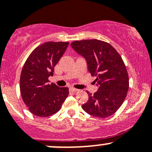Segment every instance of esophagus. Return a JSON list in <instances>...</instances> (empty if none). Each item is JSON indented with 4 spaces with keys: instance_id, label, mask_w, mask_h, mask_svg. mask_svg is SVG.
Returning a JSON list of instances; mask_svg holds the SVG:
<instances>
[{
    "instance_id": "34e87169",
    "label": "esophagus",
    "mask_w": 152,
    "mask_h": 152,
    "mask_svg": "<svg viewBox=\"0 0 152 152\" xmlns=\"http://www.w3.org/2000/svg\"><path fill=\"white\" fill-rule=\"evenodd\" d=\"M78 91V89L74 88H69V91L76 92V91Z\"/></svg>"
}]
</instances>
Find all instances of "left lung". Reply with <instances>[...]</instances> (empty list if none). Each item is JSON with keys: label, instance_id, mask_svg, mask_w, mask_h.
<instances>
[{"label": "left lung", "instance_id": "1", "mask_svg": "<svg viewBox=\"0 0 152 152\" xmlns=\"http://www.w3.org/2000/svg\"><path fill=\"white\" fill-rule=\"evenodd\" d=\"M71 47L86 61L88 70L96 76L98 90L82 105L88 114L104 118L114 114L124 103L129 88L127 69L121 57L108 42L98 39L74 41Z\"/></svg>", "mask_w": 152, "mask_h": 152}]
</instances>
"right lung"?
Returning a JSON list of instances; mask_svg holds the SVG:
<instances>
[{
    "label": "right lung",
    "instance_id": "obj_1",
    "mask_svg": "<svg viewBox=\"0 0 152 152\" xmlns=\"http://www.w3.org/2000/svg\"><path fill=\"white\" fill-rule=\"evenodd\" d=\"M69 42H47L37 47L28 58L20 76L22 100L32 114L48 117L61 107L69 89L49 84L54 67L66 51Z\"/></svg>",
    "mask_w": 152,
    "mask_h": 152
}]
</instances>
